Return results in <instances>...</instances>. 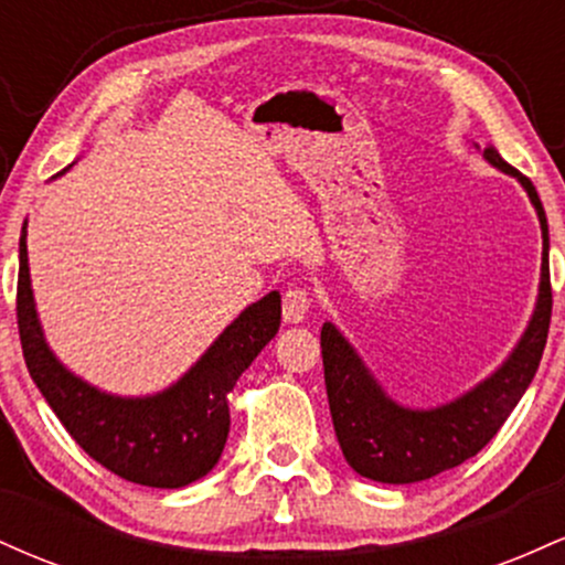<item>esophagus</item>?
<instances>
[{
  "label": "esophagus",
  "mask_w": 565,
  "mask_h": 565,
  "mask_svg": "<svg viewBox=\"0 0 565 565\" xmlns=\"http://www.w3.org/2000/svg\"><path fill=\"white\" fill-rule=\"evenodd\" d=\"M284 321L302 323L310 313V295L300 287H291L284 291Z\"/></svg>",
  "instance_id": "34e87169"
}]
</instances>
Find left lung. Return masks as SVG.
<instances>
[{"label":"left lung","instance_id":"1","mask_svg":"<svg viewBox=\"0 0 565 565\" xmlns=\"http://www.w3.org/2000/svg\"><path fill=\"white\" fill-rule=\"evenodd\" d=\"M472 148H478L472 142ZM481 151V148H478ZM483 159L510 174L534 204L542 228V274L534 313L508 359L489 377L440 406L412 408L387 395L372 369L364 364L345 334L327 321L321 327L323 380L329 412L340 449L361 478L377 483H417L457 468L497 436L499 427L518 406L521 395L540 369L547 342L553 291H550V233L542 201L529 178L499 157L494 146L483 148Z\"/></svg>","mask_w":565,"mask_h":565}]
</instances>
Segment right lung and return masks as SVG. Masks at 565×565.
Returning <instances> with one entry per match:
<instances>
[{
    "label": "right lung",
    "instance_id": "right-lung-1",
    "mask_svg": "<svg viewBox=\"0 0 565 565\" xmlns=\"http://www.w3.org/2000/svg\"><path fill=\"white\" fill-rule=\"evenodd\" d=\"M25 225L18 244V329L23 359L31 380L71 438L125 481L151 489H183L204 478L228 440V395L236 380L281 327V295L268 291L246 305L196 364L164 391L114 395L76 377L47 345L31 289Z\"/></svg>",
    "mask_w": 565,
    "mask_h": 565
}]
</instances>
